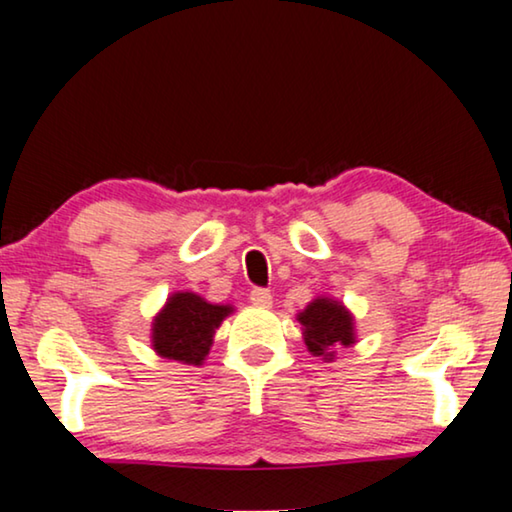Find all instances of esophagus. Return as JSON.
I'll use <instances>...</instances> for the list:
<instances>
[{"mask_svg": "<svg viewBox=\"0 0 512 512\" xmlns=\"http://www.w3.org/2000/svg\"><path fill=\"white\" fill-rule=\"evenodd\" d=\"M251 305L256 307H272V293L268 289H254L251 291Z\"/></svg>", "mask_w": 512, "mask_h": 512, "instance_id": "34e87169", "label": "esophagus"}]
</instances>
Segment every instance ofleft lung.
Segmentation results:
<instances>
[{
	"label": "left lung",
	"mask_w": 512,
	"mask_h": 512,
	"mask_svg": "<svg viewBox=\"0 0 512 512\" xmlns=\"http://www.w3.org/2000/svg\"><path fill=\"white\" fill-rule=\"evenodd\" d=\"M307 352L321 361H335L340 347H352L356 342V321L342 300L331 296H317L296 314Z\"/></svg>",
	"instance_id": "1"
}]
</instances>
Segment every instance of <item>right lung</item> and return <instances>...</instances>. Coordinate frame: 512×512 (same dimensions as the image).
<instances>
[{
    "label": "right lung",
    "mask_w": 512,
    "mask_h": 512,
    "mask_svg": "<svg viewBox=\"0 0 512 512\" xmlns=\"http://www.w3.org/2000/svg\"><path fill=\"white\" fill-rule=\"evenodd\" d=\"M233 312V305L209 303L193 291L172 293L151 321L153 352L160 359L202 366L214 345L216 328Z\"/></svg>",
    "instance_id": "1"
}]
</instances>
